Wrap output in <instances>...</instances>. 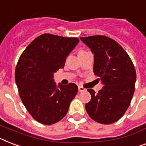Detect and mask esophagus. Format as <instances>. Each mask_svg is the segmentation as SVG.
I'll list each match as a JSON object with an SVG mask.
<instances>
[{
  "instance_id": "esophagus-1",
  "label": "esophagus",
  "mask_w": 146,
  "mask_h": 146,
  "mask_svg": "<svg viewBox=\"0 0 146 146\" xmlns=\"http://www.w3.org/2000/svg\"><path fill=\"white\" fill-rule=\"evenodd\" d=\"M78 88H79V92H85V91H86V89H85V88L82 87V86H79V87H78Z\"/></svg>"
}]
</instances>
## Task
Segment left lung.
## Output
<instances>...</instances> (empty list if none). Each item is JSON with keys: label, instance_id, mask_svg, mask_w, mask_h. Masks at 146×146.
Returning a JSON list of instances; mask_svg holds the SVG:
<instances>
[{"label": "left lung", "instance_id": "left-lung-1", "mask_svg": "<svg viewBox=\"0 0 146 146\" xmlns=\"http://www.w3.org/2000/svg\"><path fill=\"white\" fill-rule=\"evenodd\" d=\"M94 54V73L104 85L98 93L88 89L92 99L85 104L88 115L100 124L119 120L134 93L136 70L131 58L112 39L102 35L81 37Z\"/></svg>", "mask_w": 146, "mask_h": 146}]
</instances>
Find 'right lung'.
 Masks as SVG:
<instances>
[{
	"mask_svg": "<svg viewBox=\"0 0 146 146\" xmlns=\"http://www.w3.org/2000/svg\"><path fill=\"white\" fill-rule=\"evenodd\" d=\"M79 42L76 37L42 34L19 59L15 79L20 98L28 112L41 124L50 125L61 120L76 95V84L57 85L53 77L64 67L67 57Z\"/></svg>",
	"mask_w": 146,
	"mask_h": 146,
	"instance_id": "add662e5",
	"label": "right lung"
}]
</instances>
